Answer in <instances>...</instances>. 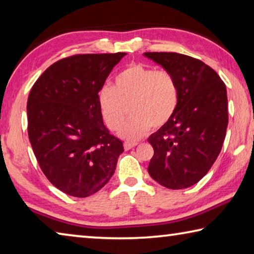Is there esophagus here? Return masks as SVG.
Instances as JSON below:
<instances>
[{"instance_id": "34e87169", "label": "esophagus", "mask_w": 254, "mask_h": 254, "mask_svg": "<svg viewBox=\"0 0 254 254\" xmlns=\"http://www.w3.org/2000/svg\"><path fill=\"white\" fill-rule=\"evenodd\" d=\"M136 144H137V142H130V141H127V142H124V149L130 150L132 148H134Z\"/></svg>"}]
</instances>
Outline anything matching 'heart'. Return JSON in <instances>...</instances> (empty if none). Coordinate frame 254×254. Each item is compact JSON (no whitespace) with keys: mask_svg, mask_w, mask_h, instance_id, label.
<instances>
[{"mask_svg":"<svg viewBox=\"0 0 254 254\" xmlns=\"http://www.w3.org/2000/svg\"><path fill=\"white\" fill-rule=\"evenodd\" d=\"M179 85L173 72L154 69L143 64H132L115 78V87L104 86L100 92L103 118L111 130L121 128V135L134 140L150 127L166 126L179 103Z\"/></svg>","mask_w":254,"mask_h":254,"instance_id":"obj_1","label":"heart"}]
</instances>
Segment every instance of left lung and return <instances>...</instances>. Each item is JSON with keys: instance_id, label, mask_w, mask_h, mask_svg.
<instances>
[{"instance_id": "left-lung-1", "label": "left lung", "mask_w": 254, "mask_h": 254, "mask_svg": "<svg viewBox=\"0 0 254 254\" xmlns=\"http://www.w3.org/2000/svg\"><path fill=\"white\" fill-rule=\"evenodd\" d=\"M173 72L179 103L173 119L149 136L153 147L149 175L170 189L192 186L212 168L229 123L226 87L213 68L177 53H144Z\"/></svg>"}]
</instances>
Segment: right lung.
Listing matches in <instances>:
<instances>
[{
	"label": "right lung",
	"mask_w": 254,
	"mask_h": 254,
	"mask_svg": "<svg viewBox=\"0 0 254 254\" xmlns=\"http://www.w3.org/2000/svg\"><path fill=\"white\" fill-rule=\"evenodd\" d=\"M126 53L63 58L30 91L28 134L49 182L67 195L87 197L114 174L123 142L103 123L98 92Z\"/></svg>",
	"instance_id": "add662e5"
}]
</instances>
